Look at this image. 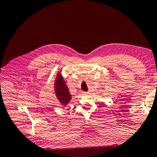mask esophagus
<instances>
[{"label":"esophagus","instance_id":"obj_1","mask_svg":"<svg viewBox=\"0 0 157 157\" xmlns=\"http://www.w3.org/2000/svg\"><path fill=\"white\" fill-rule=\"evenodd\" d=\"M89 93H88V92H82V94H84V95H87Z\"/></svg>","mask_w":157,"mask_h":157}]
</instances>
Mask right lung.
<instances>
[{
  "instance_id": "obj_1",
  "label": "right lung",
  "mask_w": 157,
  "mask_h": 157,
  "mask_svg": "<svg viewBox=\"0 0 157 157\" xmlns=\"http://www.w3.org/2000/svg\"><path fill=\"white\" fill-rule=\"evenodd\" d=\"M54 91L58 100L63 105H66L71 99L69 88L60 73H58L54 82Z\"/></svg>"
}]
</instances>
